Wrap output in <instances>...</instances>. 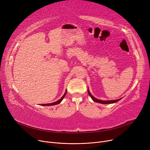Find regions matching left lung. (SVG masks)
<instances>
[{"instance_id": "left-lung-1", "label": "left lung", "mask_w": 150, "mask_h": 150, "mask_svg": "<svg viewBox=\"0 0 150 150\" xmlns=\"http://www.w3.org/2000/svg\"><path fill=\"white\" fill-rule=\"evenodd\" d=\"M88 93L89 96L92 98V100L93 101L95 102H97V103H101V104H111V103H116V102L119 101L120 100H121L122 98H119V99H117V100H99V99H97L96 98V97H94L92 94L91 93L89 90V88L88 89Z\"/></svg>"}]
</instances>
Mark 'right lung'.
I'll use <instances>...</instances> for the list:
<instances>
[{"instance_id": "add662e5", "label": "right lung", "mask_w": 150, "mask_h": 150, "mask_svg": "<svg viewBox=\"0 0 150 150\" xmlns=\"http://www.w3.org/2000/svg\"><path fill=\"white\" fill-rule=\"evenodd\" d=\"M66 92H67V90L66 91V92H65V93H64V95H63V96L59 100H58V101H55V102H54V103H47V104H41V106H53V105H58V104H59V103H60L62 101V100H63V98H64V97H65V96H66Z\"/></svg>"}]
</instances>
